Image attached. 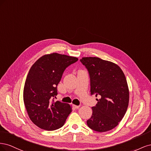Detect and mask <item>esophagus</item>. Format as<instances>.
<instances>
[{
	"instance_id": "1",
	"label": "esophagus",
	"mask_w": 151,
	"mask_h": 151,
	"mask_svg": "<svg viewBox=\"0 0 151 151\" xmlns=\"http://www.w3.org/2000/svg\"><path fill=\"white\" fill-rule=\"evenodd\" d=\"M73 107H74V108L77 109V108H79L80 107V106H79V105H75V104H73Z\"/></svg>"
}]
</instances>
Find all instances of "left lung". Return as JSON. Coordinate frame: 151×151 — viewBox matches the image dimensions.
I'll list each match as a JSON object with an SVG mask.
<instances>
[{"mask_svg": "<svg viewBox=\"0 0 151 151\" xmlns=\"http://www.w3.org/2000/svg\"><path fill=\"white\" fill-rule=\"evenodd\" d=\"M81 62L89 71L91 94L99 96L87 121L92 130L104 132L113 129L122 120L129 103V89L124 73L116 63L98 57H83Z\"/></svg>", "mask_w": 151, "mask_h": 151, "instance_id": "8db88e82", "label": "left lung"}]
</instances>
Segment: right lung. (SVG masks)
<instances>
[{
	"instance_id": "add662e5",
	"label": "right lung",
	"mask_w": 151,
	"mask_h": 151,
	"mask_svg": "<svg viewBox=\"0 0 151 151\" xmlns=\"http://www.w3.org/2000/svg\"><path fill=\"white\" fill-rule=\"evenodd\" d=\"M77 60V57L52 53L40 57L31 66L25 81L23 100L30 120L40 129H59L72 112L70 104L52 99L57 95L63 71Z\"/></svg>"
}]
</instances>
